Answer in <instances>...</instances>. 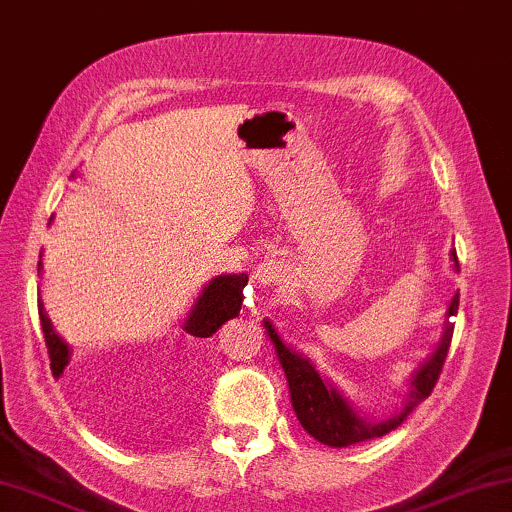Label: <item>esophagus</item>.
Returning a JSON list of instances; mask_svg holds the SVG:
<instances>
[{"label":"esophagus","instance_id":"obj_1","mask_svg":"<svg viewBox=\"0 0 512 512\" xmlns=\"http://www.w3.org/2000/svg\"><path fill=\"white\" fill-rule=\"evenodd\" d=\"M255 281L262 285H283L285 281V269L278 260H267L260 264L255 271Z\"/></svg>","mask_w":512,"mask_h":512}]
</instances>
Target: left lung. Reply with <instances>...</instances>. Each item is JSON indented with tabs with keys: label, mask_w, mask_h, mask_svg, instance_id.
Returning <instances> with one entry per match:
<instances>
[{
	"label": "left lung",
	"mask_w": 512,
	"mask_h": 512,
	"mask_svg": "<svg viewBox=\"0 0 512 512\" xmlns=\"http://www.w3.org/2000/svg\"><path fill=\"white\" fill-rule=\"evenodd\" d=\"M452 260L456 271H459L456 252H452ZM456 311H459V295L452 299L449 316H454ZM264 325H267V332L271 342H274L278 360H281L283 365L285 379H288L290 400L292 407H295L299 424H302L304 431L313 435L318 442L330 447H349L356 445V442L381 438V435L391 433L403 424V421L414 412V407L424 403L428 395H431L435 384H438L442 365H445L449 344H452L454 335V323H447V330L440 339L438 351H435L431 360L414 374L410 398H407L403 410L395 414L393 419L379 421V424H367V421H363L356 412H353V407L346 403L342 395L337 393V388H332L330 384H325V381L320 379V374L313 370L309 360L302 358L295 351H290L288 346L281 342V337L276 335V330L271 327L269 320Z\"/></svg>",
	"instance_id": "8db88e82"
}]
</instances>
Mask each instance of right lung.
Listing matches in <instances>:
<instances>
[{
  "mask_svg": "<svg viewBox=\"0 0 512 512\" xmlns=\"http://www.w3.org/2000/svg\"><path fill=\"white\" fill-rule=\"evenodd\" d=\"M248 283V276H217L215 281H210L208 288H203L199 302L192 309V316L185 323V330L192 337H213L220 327L227 323V320L236 318L238 311H241L243 302V288ZM39 323H42L44 342L46 349H49V358L53 365H67V358H70V349L60 339L56 332H53V325L49 316L44 313V306L39 304Z\"/></svg>",
  "mask_w": 512,
  "mask_h": 512,
  "instance_id": "1",
  "label": "right lung"
}]
</instances>
